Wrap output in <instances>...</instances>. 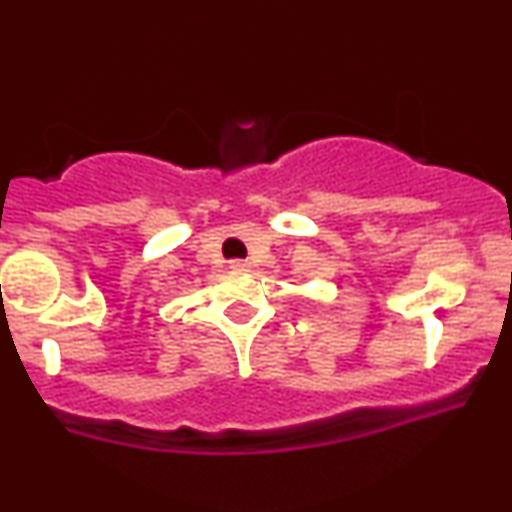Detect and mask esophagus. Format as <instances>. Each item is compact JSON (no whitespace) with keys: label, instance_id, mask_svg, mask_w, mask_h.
<instances>
[{"label":"esophagus","instance_id":"obj_1","mask_svg":"<svg viewBox=\"0 0 512 512\" xmlns=\"http://www.w3.org/2000/svg\"><path fill=\"white\" fill-rule=\"evenodd\" d=\"M250 262L248 260H231V269H248Z\"/></svg>","mask_w":512,"mask_h":512}]
</instances>
